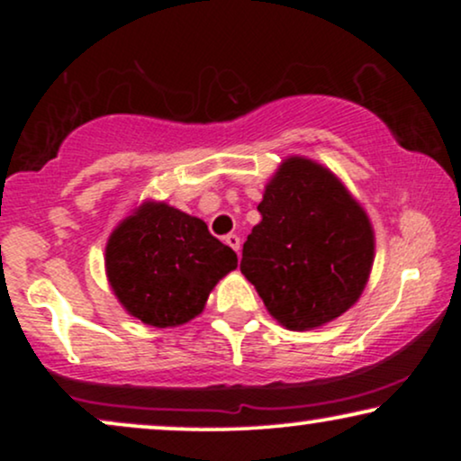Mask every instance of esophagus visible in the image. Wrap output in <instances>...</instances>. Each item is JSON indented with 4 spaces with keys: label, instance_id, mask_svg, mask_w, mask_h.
I'll use <instances>...</instances> for the list:
<instances>
[{
    "label": "esophagus",
    "instance_id": "obj_1",
    "mask_svg": "<svg viewBox=\"0 0 461 461\" xmlns=\"http://www.w3.org/2000/svg\"><path fill=\"white\" fill-rule=\"evenodd\" d=\"M225 245H230V247L234 249V251L238 253V251H240V236L227 234V236H225Z\"/></svg>",
    "mask_w": 461,
    "mask_h": 461
}]
</instances>
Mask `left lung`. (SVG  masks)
Listing matches in <instances>:
<instances>
[{
    "label": "left lung",
    "mask_w": 461,
    "mask_h": 461,
    "mask_svg": "<svg viewBox=\"0 0 461 461\" xmlns=\"http://www.w3.org/2000/svg\"><path fill=\"white\" fill-rule=\"evenodd\" d=\"M240 271L288 330H312L351 308L373 267V227L333 173L288 158L258 205Z\"/></svg>",
    "instance_id": "8db88e82"
}]
</instances>
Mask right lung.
Instances as JSON below:
<instances>
[{
    "instance_id": "1",
    "label": "right lung",
    "mask_w": 461,
    "mask_h": 461,
    "mask_svg": "<svg viewBox=\"0 0 461 461\" xmlns=\"http://www.w3.org/2000/svg\"><path fill=\"white\" fill-rule=\"evenodd\" d=\"M238 258L201 219L167 203H145L105 247L110 285L131 316L153 327L184 325Z\"/></svg>"
}]
</instances>
